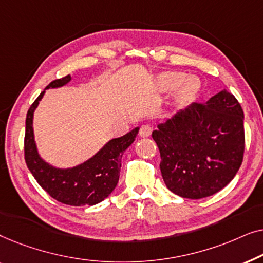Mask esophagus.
Segmentation results:
<instances>
[{"instance_id": "34e87169", "label": "esophagus", "mask_w": 263, "mask_h": 263, "mask_svg": "<svg viewBox=\"0 0 263 263\" xmlns=\"http://www.w3.org/2000/svg\"><path fill=\"white\" fill-rule=\"evenodd\" d=\"M152 130H153V128L151 127L149 124H143V125H141V128H140L139 134L141 138H148V136L152 134Z\"/></svg>"}]
</instances>
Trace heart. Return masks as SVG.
Listing matches in <instances>:
<instances>
[{
    "instance_id": "1",
    "label": "heart",
    "mask_w": 263,
    "mask_h": 263,
    "mask_svg": "<svg viewBox=\"0 0 263 263\" xmlns=\"http://www.w3.org/2000/svg\"><path fill=\"white\" fill-rule=\"evenodd\" d=\"M182 80H183V75L177 74V73H170L163 77V82L165 84V86H167V87H174V86L178 85ZM195 89H196V86L193 79H188V80H186L182 86L183 95H192V93L195 92Z\"/></svg>"
}]
</instances>
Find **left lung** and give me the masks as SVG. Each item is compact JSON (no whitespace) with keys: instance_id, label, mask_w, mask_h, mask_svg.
<instances>
[{"instance_id":"left-lung-1","label":"left lung","mask_w":263,"mask_h":263,"mask_svg":"<svg viewBox=\"0 0 263 263\" xmlns=\"http://www.w3.org/2000/svg\"><path fill=\"white\" fill-rule=\"evenodd\" d=\"M243 121L238 100L224 89L158 124L152 138L167 189L185 199H202L225 188L243 161Z\"/></svg>"}]
</instances>
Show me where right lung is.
<instances>
[{"label":"right lung","instance_id":"obj_1","mask_svg":"<svg viewBox=\"0 0 263 263\" xmlns=\"http://www.w3.org/2000/svg\"><path fill=\"white\" fill-rule=\"evenodd\" d=\"M71 80L67 75L52 81L45 89L59 88ZM43 91L28 109L25 133V160L28 170L39 185L53 199L70 206H93L102 202L116 188L124 151L135 141L139 133L136 127L127 134L110 140L95 156L73 167H56L39 156L34 141L33 115L44 96Z\"/></svg>","mask_w":263,"mask_h":263}]
</instances>
